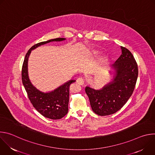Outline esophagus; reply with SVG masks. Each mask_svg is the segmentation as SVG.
Returning <instances> with one entry per match:
<instances>
[{
  "mask_svg": "<svg viewBox=\"0 0 155 155\" xmlns=\"http://www.w3.org/2000/svg\"><path fill=\"white\" fill-rule=\"evenodd\" d=\"M77 82L80 85H83L84 83V79L82 77H80L77 80Z\"/></svg>",
  "mask_w": 155,
  "mask_h": 155,
  "instance_id": "34e87169",
  "label": "esophagus"
}]
</instances>
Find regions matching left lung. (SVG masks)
<instances>
[{
  "label": "left lung",
  "instance_id": "8db88e82",
  "mask_svg": "<svg viewBox=\"0 0 155 155\" xmlns=\"http://www.w3.org/2000/svg\"><path fill=\"white\" fill-rule=\"evenodd\" d=\"M121 54L111 65L112 78L99 90L86 86L93 111L98 115L116 113L127 102L134 91L138 77L137 62L132 53L121 47Z\"/></svg>",
  "mask_w": 155,
  "mask_h": 155
}]
</instances>
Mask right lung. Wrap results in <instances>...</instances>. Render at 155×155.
<instances>
[{
  "instance_id": "1",
  "label": "right lung",
  "mask_w": 155,
  "mask_h": 155,
  "mask_svg": "<svg viewBox=\"0 0 155 155\" xmlns=\"http://www.w3.org/2000/svg\"><path fill=\"white\" fill-rule=\"evenodd\" d=\"M65 38H57L35 44L28 51L22 68V81L28 93V97L37 111L46 118L58 120L64 117L68 112L69 101V87L75 80L69 81L49 92L40 91L32 84L28 74V59L31 51L37 47L51 41H61Z\"/></svg>"
}]
</instances>
